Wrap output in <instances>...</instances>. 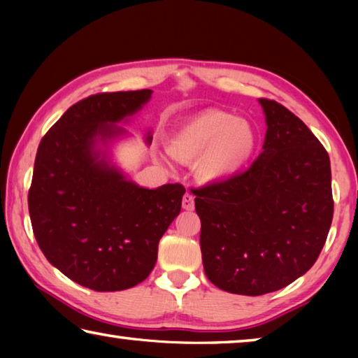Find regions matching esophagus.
<instances>
[{
	"label": "esophagus",
	"mask_w": 358,
	"mask_h": 358,
	"mask_svg": "<svg viewBox=\"0 0 358 358\" xmlns=\"http://www.w3.org/2000/svg\"><path fill=\"white\" fill-rule=\"evenodd\" d=\"M181 205H183L185 210H194V196L189 192H186L183 196V202H181Z\"/></svg>",
	"instance_id": "34e87169"
}]
</instances>
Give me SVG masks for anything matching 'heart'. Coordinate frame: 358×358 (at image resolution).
Segmentation results:
<instances>
[{"instance_id": "1", "label": "heart", "mask_w": 358, "mask_h": 358, "mask_svg": "<svg viewBox=\"0 0 358 358\" xmlns=\"http://www.w3.org/2000/svg\"><path fill=\"white\" fill-rule=\"evenodd\" d=\"M257 147V131L250 120L220 108L194 115L169 138L172 157L189 164L203 183H217L237 175Z\"/></svg>"}]
</instances>
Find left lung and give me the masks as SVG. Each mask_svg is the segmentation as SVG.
<instances>
[{
  "label": "left lung",
  "mask_w": 358,
  "mask_h": 358,
  "mask_svg": "<svg viewBox=\"0 0 358 358\" xmlns=\"http://www.w3.org/2000/svg\"><path fill=\"white\" fill-rule=\"evenodd\" d=\"M266 132L246 172L197 189L208 280L230 294L289 286L316 262L333 217L330 157L286 107L259 99Z\"/></svg>",
  "instance_id": "8db88e82"
}]
</instances>
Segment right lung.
I'll use <instances>...</instances> for the list:
<instances>
[{
  "label": "right lung",
  "mask_w": 358,
  "mask_h": 358,
  "mask_svg": "<svg viewBox=\"0 0 358 358\" xmlns=\"http://www.w3.org/2000/svg\"><path fill=\"white\" fill-rule=\"evenodd\" d=\"M151 90L102 93L63 113L39 143L28 192L36 241L48 262L83 287L115 292L147 280L157 245L186 189L138 186L112 159L123 126ZM151 131L145 142L151 143Z\"/></svg>",
  "instance_id": "1"
}]
</instances>
